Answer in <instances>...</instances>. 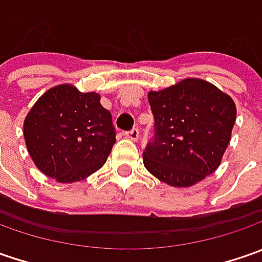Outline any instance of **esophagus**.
<instances>
[{
	"label": "esophagus",
	"mask_w": 262,
	"mask_h": 262,
	"mask_svg": "<svg viewBox=\"0 0 262 262\" xmlns=\"http://www.w3.org/2000/svg\"><path fill=\"white\" fill-rule=\"evenodd\" d=\"M126 137H128L129 140H133V141H137V140L140 138V131H138V128H133L131 131H128V133H126Z\"/></svg>",
	"instance_id": "obj_1"
}]
</instances>
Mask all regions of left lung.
Here are the masks:
<instances>
[{"mask_svg": "<svg viewBox=\"0 0 262 262\" xmlns=\"http://www.w3.org/2000/svg\"><path fill=\"white\" fill-rule=\"evenodd\" d=\"M155 136L144 148L146 169L172 186H191L216 170L236 119L232 97L198 78L150 92Z\"/></svg>", "mask_w": 262, "mask_h": 262, "instance_id": "left-lung-1", "label": "left lung"}]
</instances>
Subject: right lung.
Here are the masks:
<instances>
[{
  "label": "right lung",
  "mask_w": 262,
  "mask_h": 262,
  "mask_svg": "<svg viewBox=\"0 0 262 262\" xmlns=\"http://www.w3.org/2000/svg\"><path fill=\"white\" fill-rule=\"evenodd\" d=\"M100 96L70 84L48 90L25 121L27 150L37 169L58 182H77L105 165L116 141Z\"/></svg>",
  "instance_id": "1"
}]
</instances>
